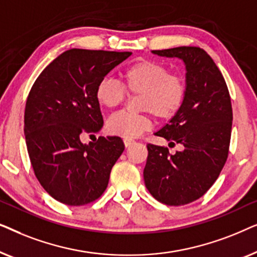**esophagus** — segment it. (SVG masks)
Instances as JSON below:
<instances>
[{"label": "esophagus", "mask_w": 257, "mask_h": 257, "mask_svg": "<svg viewBox=\"0 0 257 257\" xmlns=\"http://www.w3.org/2000/svg\"><path fill=\"white\" fill-rule=\"evenodd\" d=\"M124 144H125V147H130V146H132L133 144H135V142H133V140H131V139H124Z\"/></svg>", "instance_id": "1"}]
</instances>
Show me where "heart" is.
Segmentation results:
<instances>
[{"label":"heart","mask_w":257,"mask_h":257,"mask_svg":"<svg viewBox=\"0 0 257 257\" xmlns=\"http://www.w3.org/2000/svg\"><path fill=\"white\" fill-rule=\"evenodd\" d=\"M124 86L105 77L97 83L94 97L100 106L115 108L124 103L127 92L140 94L138 104L144 113L119 112L107 120L111 135L133 139L152 128V114L160 120H171L184 107L188 85L185 76L153 59H138L121 73Z\"/></svg>","instance_id":"heart-1"}]
</instances>
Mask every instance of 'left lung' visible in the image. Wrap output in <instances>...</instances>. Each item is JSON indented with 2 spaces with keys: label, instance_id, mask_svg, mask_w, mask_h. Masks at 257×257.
Segmentation results:
<instances>
[{
  "label": "left lung",
  "instance_id": "left-lung-1",
  "mask_svg": "<svg viewBox=\"0 0 257 257\" xmlns=\"http://www.w3.org/2000/svg\"><path fill=\"white\" fill-rule=\"evenodd\" d=\"M185 62L188 92L184 107L156 133L184 151L171 154L167 147L147 145L144 180L154 199L182 206L201 198L212 187L229 152L233 108L222 73L201 48L178 47L153 50Z\"/></svg>",
  "mask_w": 257,
  "mask_h": 257
}]
</instances>
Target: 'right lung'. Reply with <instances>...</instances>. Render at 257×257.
Listing matches in <instances>:
<instances>
[{
    "mask_svg": "<svg viewBox=\"0 0 257 257\" xmlns=\"http://www.w3.org/2000/svg\"><path fill=\"white\" fill-rule=\"evenodd\" d=\"M131 54L70 49L31 87L24 111L28 153L42 187L64 205L84 206L100 198L125 149L115 136L99 137L89 145L80 138L103 126L97 83Z\"/></svg>",
    "mask_w": 257,
    "mask_h": 257,
    "instance_id": "1",
    "label": "right lung"
}]
</instances>
